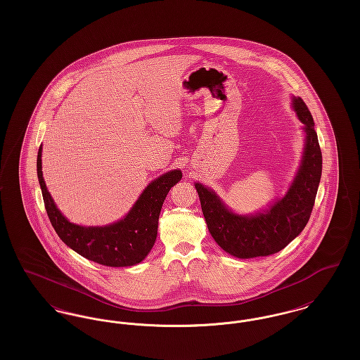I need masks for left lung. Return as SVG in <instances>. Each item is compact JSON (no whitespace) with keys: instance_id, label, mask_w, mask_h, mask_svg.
Wrapping results in <instances>:
<instances>
[{"instance_id":"obj_1","label":"left lung","mask_w":360,"mask_h":360,"mask_svg":"<svg viewBox=\"0 0 360 360\" xmlns=\"http://www.w3.org/2000/svg\"><path fill=\"white\" fill-rule=\"evenodd\" d=\"M291 103L307 136L300 169L285 197L262 213L239 216L224 205L213 190L195 184L212 238L233 257L273 255L295 239L308 224L321 179L323 155L307 103L300 97H292Z\"/></svg>"}]
</instances>
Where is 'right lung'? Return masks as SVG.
Instances as JSON below:
<instances>
[{
  "mask_svg": "<svg viewBox=\"0 0 360 360\" xmlns=\"http://www.w3.org/2000/svg\"><path fill=\"white\" fill-rule=\"evenodd\" d=\"M36 166L44 206L58 236L79 255L109 267L135 266L148 255L158 235V221L165 198L182 178L181 170H172L156 178L141 193L129 213L117 223L82 226L70 223L55 205L43 179L41 146Z\"/></svg>",
  "mask_w": 360,
  "mask_h": 360,
  "instance_id": "obj_1",
  "label": "right lung"
}]
</instances>
